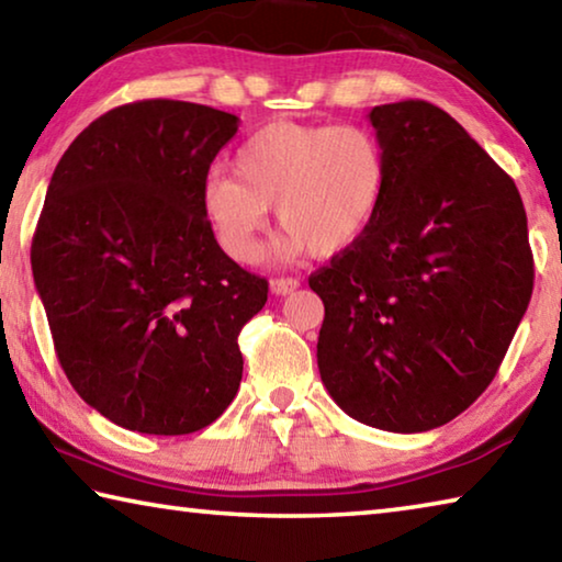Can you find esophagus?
Listing matches in <instances>:
<instances>
[{
    "label": "esophagus",
    "instance_id": "34e87169",
    "mask_svg": "<svg viewBox=\"0 0 562 562\" xmlns=\"http://www.w3.org/2000/svg\"><path fill=\"white\" fill-rule=\"evenodd\" d=\"M297 288H300L297 278H274V280H270V290H272V294H278V297H284V294H290Z\"/></svg>",
    "mask_w": 562,
    "mask_h": 562
}]
</instances>
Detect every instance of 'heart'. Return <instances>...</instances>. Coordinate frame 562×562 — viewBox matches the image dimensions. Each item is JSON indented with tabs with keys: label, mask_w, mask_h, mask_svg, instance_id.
<instances>
[{
	"label": "heart",
	"mask_w": 562,
	"mask_h": 562,
	"mask_svg": "<svg viewBox=\"0 0 562 562\" xmlns=\"http://www.w3.org/2000/svg\"><path fill=\"white\" fill-rule=\"evenodd\" d=\"M235 172L213 170L203 188L207 223L233 260H258L274 205L288 227L278 243L282 260L307 250L331 258L372 227L386 193L389 158L367 126L278 121L237 148Z\"/></svg>",
	"instance_id": "1"
}]
</instances>
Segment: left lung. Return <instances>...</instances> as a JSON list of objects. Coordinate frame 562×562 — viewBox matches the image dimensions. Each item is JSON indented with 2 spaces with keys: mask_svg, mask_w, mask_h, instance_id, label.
<instances>
[{
  "mask_svg": "<svg viewBox=\"0 0 562 562\" xmlns=\"http://www.w3.org/2000/svg\"><path fill=\"white\" fill-rule=\"evenodd\" d=\"M389 158L369 231L310 278L325 302L317 367L374 429L431 431L493 382L532 294L513 178L429 101L369 111Z\"/></svg>",
  "mask_w": 562,
  "mask_h": 562,
  "instance_id": "1",
  "label": "left lung"
}]
</instances>
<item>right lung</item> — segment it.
<instances>
[{
  "mask_svg": "<svg viewBox=\"0 0 562 562\" xmlns=\"http://www.w3.org/2000/svg\"><path fill=\"white\" fill-rule=\"evenodd\" d=\"M240 119L148 99L91 123L56 166L32 272L64 374L128 431L205 429L237 394V335L268 280L217 245L207 170Z\"/></svg>",
  "mask_w": 562,
  "mask_h": 562,
  "instance_id": "1",
  "label": "right lung"
}]
</instances>
